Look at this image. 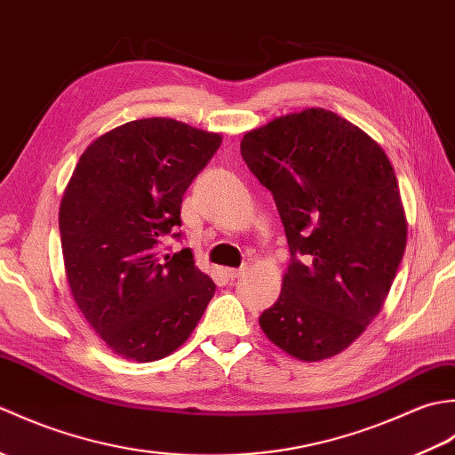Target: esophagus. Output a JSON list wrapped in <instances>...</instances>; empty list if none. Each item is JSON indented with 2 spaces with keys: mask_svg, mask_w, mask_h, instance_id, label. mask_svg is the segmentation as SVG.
Masks as SVG:
<instances>
[{
  "mask_svg": "<svg viewBox=\"0 0 455 455\" xmlns=\"http://www.w3.org/2000/svg\"><path fill=\"white\" fill-rule=\"evenodd\" d=\"M246 272V267H227L225 269V274H227V277H230V279H236V277H240Z\"/></svg>",
  "mask_w": 455,
  "mask_h": 455,
  "instance_id": "1",
  "label": "esophagus"
}]
</instances>
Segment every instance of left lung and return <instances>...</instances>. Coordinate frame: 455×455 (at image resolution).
<instances>
[{"mask_svg":"<svg viewBox=\"0 0 455 455\" xmlns=\"http://www.w3.org/2000/svg\"><path fill=\"white\" fill-rule=\"evenodd\" d=\"M240 152L274 193L293 256L259 326L297 360H328L379 315L399 269L409 225L397 176L370 134L323 108L246 132Z\"/></svg>","mask_w":455,"mask_h":455,"instance_id":"left-lung-1","label":"left lung"}]
</instances>
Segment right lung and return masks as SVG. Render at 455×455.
<instances>
[{
	"mask_svg": "<svg viewBox=\"0 0 455 455\" xmlns=\"http://www.w3.org/2000/svg\"><path fill=\"white\" fill-rule=\"evenodd\" d=\"M220 142L176 119L131 121L95 139L68 181L58 212L68 285L124 360L178 350L215 295L191 250L162 254L160 238L181 225L183 193Z\"/></svg>",
	"mask_w": 455,
	"mask_h": 455,
	"instance_id": "add662e5",
	"label": "right lung"
}]
</instances>
